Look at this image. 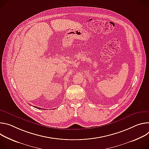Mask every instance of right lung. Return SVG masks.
Returning <instances> with one entry per match:
<instances>
[{"instance_id":"add662e5","label":"right lung","mask_w":149,"mask_h":149,"mask_svg":"<svg viewBox=\"0 0 149 149\" xmlns=\"http://www.w3.org/2000/svg\"><path fill=\"white\" fill-rule=\"evenodd\" d=\"M34 107H35V108H38V109H42V108H38V107H34Z\"/></svg>"}]
</instances>
